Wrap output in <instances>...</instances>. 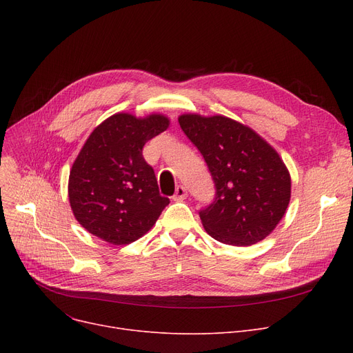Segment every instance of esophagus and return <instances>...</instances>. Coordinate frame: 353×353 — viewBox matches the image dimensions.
<instances>
[{"label":"esophagus","mask_w":353,"mask_h":353,"mask_svg":"<svg viewBox=\"0 0 353 353\" xmlns=\"http://www.w3.org/2000/svg\"><path fill=\"white\" fill-rule=\"evenodd\" d=\"M188 197V189L183 186V184H179V186L176 188V193L173 196V200L176 201H180V200H184Z\"/></svg>","instance_id":"1"}]
</instances>
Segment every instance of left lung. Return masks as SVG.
<instances>
[{
	"label": "left lung",
	"instance_id": "1",
	"mask_svg": "<svg viewBox=\"0 0 353 353\" xmlns=\"http://www.w3.org/2000/svg\"><path fill=\"white\" fill-rule=\"evenodd\" d=\"M179 123L214 183L213 201L199 210L206 232L232 246L261 242L290 200V176L279 154L252 128L223 116L184 114Z\"/></svg>",
	"mask_w": 353,
	"mask_h": 353
}]
</instances>
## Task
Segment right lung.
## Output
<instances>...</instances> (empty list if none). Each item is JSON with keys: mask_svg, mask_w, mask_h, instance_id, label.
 Wrapping results in <instances>:
<instances>
[{"mask_svg": "<svg viewBox=\"0 0 353 353\" xmlns=\"http://www.w3.org/2000/svg\"><path fill=\"white\" fill-rule=\"evenodd\" d=\"M167 127L160 114L140 120L124 113L90 134L68 180L72 213L87 232L111 245H128L152 229L170 200L160 194L143 147Z\"/></svg>", "mask_w": 353, "mask_h": 353, "instance_id": "add662e5", "label": "right lung"}]
</instances>
